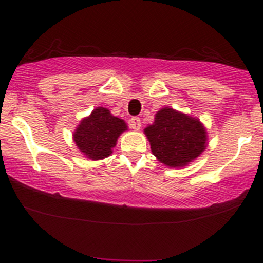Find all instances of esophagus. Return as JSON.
<instances>
[{
	"mask_svg": "<svg viewBox=\"0 0 263 263\" xmlns=\"http://www.w3.org/2000/svg\"><path fill=\"white\" fill-rule=\"evenodd\" d=\"M129 126H131V128H134L135 131H138V129L141 128V119H140V117H132V119L129 120Z\"/></svg>",
	"mask_w": 263,
	"mask_h": 263,
	"instance_id": "34e87169",
	"label": "esophagus"
}]
</instances>
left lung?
<instances>
[{"mask_svg":"<svg viewBox=\"0 0 263 263\" xmlns=\"http://www.w3.org/2000/svg\"><path fill=\"white\" fill-rule=\"evenodd\" d=\"M157 161L170 168L186 167L208 147V132L198 117L163 107L143 129Z\"/></svg>","mask_w":263,"mask_h":263,"instance_id":"left-lung-1","label":"left lung"}]
</instances>
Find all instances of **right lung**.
<instances>
[{
  "mask_svg": "<svg viewBox=\"0 0 263 263\" xmlns=\"http://www.w3.org/2000/svg\"><path fill=\"white\" fill-rule=\"evenodd\" d=\"M127 128L122 119L114 116L108 108L99 106L77 126L73 141L86 158L100 161L112 155L117 140Z\"/></svg>",
  "mask_w": 263,
  "mask_h": 263,
  "instance_id": "add662e5",
  "label": "right lung"
}]
</instances>
